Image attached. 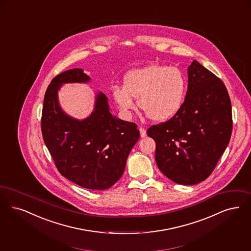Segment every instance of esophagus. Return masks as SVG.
<instances>
[{
  "label": "esophagus",
  "mask_w": 251,
  "mask_h": 251,
  "mask_svg": "<svg viewBox=\"0 0 251 251\" xmlns=\"http://www.w3.org/2000/svg\"><path fill=\"white\" fill-rule=\"evenodd\" d=\"M139 131H140V136L142 138H145L147 136V131L143 127L139 128Z\"/></svg>",
  "instance_id": "34e87169"
}]
</instances>
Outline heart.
I'll use <instances>...</instances> for the list:
<instances>
[{
	"label": "heart",
	"mask_w": 251,
	"mask_h": 251,
	"mask_svg": "<svg viewBox=\"0 0 251 251\" xmlns=\"http://www.w3.org/2000/svg\"><path fill=\"white\" fill-rule=\"evenodd\" d=\"M186 91L187 81L179 69L150 64L130 71L124 77V87L114 88L113 97L126 116L135 109L134 98L149 119L163 122L180 110Z\"/></svg>",
	"instance_id": "obj_1"
}]
</instances>
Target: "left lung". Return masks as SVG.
<instances>
[{
    "label": "left lung",
    "mask_w": 251,
    "mask_h": 251,
    "mask_svg": "<svg viewBox=\"0 0 251 251\" xmlns=\"http://www.w3.org/2000/svg\"><path fill=\"white\" fill-rule=\"evenodd\" d=\"M231 130V100L225 85L193 60L180 110L147 133L156 143L155 159L161 173L175 183L194 185L215 169Z\"/></svg>",
    "instance_id": "8db88e82"
}]
</instances>
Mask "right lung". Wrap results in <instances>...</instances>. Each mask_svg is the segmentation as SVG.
<instances>
[{
  "mask_svg": "<svg viewBox=\"0 0 251 251\" xmlns=\"http://www.w3.org/2000/svg\"><path fill=\"white\" fill-rule=\"evenodd\" d=\"M90 81L79 68L52 79L44 98L42 134L64 177L85 189L106 190L121 178L140 132L135 123L111 114L108 99L100 91L96 92L94 108L86 119H75L61 108L58 94L62 85Z\"/></svg>",
  "mask_w": 251,
  "mask_h": 251,
  "instance_id": "right-lung-1",
  "label": "right lung"
}]
</instances>
